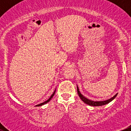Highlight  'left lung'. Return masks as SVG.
<instances>
[{
    "instance_id": "obj_1",
    "label": "left lung",
    "mask_w": 131,
    "mask_h": 131,
    "mask_svg": "<svg viewBox=\"0 0 131 131\" xmlns=\"http://www.w3.org/2000/svg\"><path fill=\"white\" fill-rule=\"evenodd\" d=\"M77 91H78V95H79V97H80V99L82 100V101L84 102L85 103H86V104H88L89 105H91V106H102V105H104L107 104V103H110V102L111 101H112V100H113V99H115V97H116V95H117V94H116L115 95H114L113 97H112V98H111V99H108V100H105V101L94 102V101H92V100H89V99L85 98V97H84V96L81 94L80 92H79V88H78V87H77Z\"/></svg>"
}]
</instances>
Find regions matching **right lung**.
<instances>
[{
    "label": "right lung",
    "mask_w": 131,
    "mask_h": 131,
    "mask_svg": "<svg viewBox=\"0 0 131 131\" xmlns=\"http://www.w3.org/2000/svg\"><path fill=\"white\" fill-rule=\"evenodd\" d=\"M55 91H56V89H55V91H54L53 92V94H52V95H51L50 96V98H49V99H48V100H47V101H45L44 102H43V103H40V104H38V105H36V106H42V105H44V104H46V103H48V102H49V101H50V100H51V99H52V97H53V95H55Z\"/></svg>",
    "instance_id": "1"
}]
</instances>
